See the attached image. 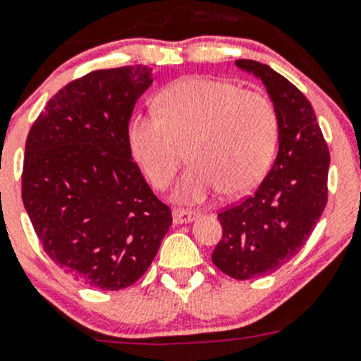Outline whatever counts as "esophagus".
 I'll list each match as a JSON object with an SVG mask.
<instances>
[{
    "mask_svg": "<svg viewBox=\"0 0 361 361\" xmlns=\"http://www.w3.org/2000/svg\"><path fill=\"white\" fill-rule=\"evenodd\" d=\"M197 216H199L197 211H188V209H174L173 211L174 224H178V225L190 224V221H194Z\"/></svg>",
    "mask_w": 361,
    "mask_h": 361,
    "instance_id": "34e87169",
    "label": "esophagus"
}]
</instances>
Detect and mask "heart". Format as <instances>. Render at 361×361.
I'll list each match as a JSON object with an SVG mask.
<instances>
[{
	"instance_id": "b5f03b06",
	"label": "heart",
	"mask_w": 361,
	"mask_h": 361,
	"mask_svg": "<svg viewBox=\"0 0 361 361\" xmlns=\"http://www.w3.org/2000/svg\"><path fill=\"white\" fill-rule=\"evenodd\" d=\"M155 113L130 118V154L148 181L164 190L187 148L192 166L174 190L178 202H202L220 190L228 197L246 194L271 167L279 122L262 94L227 80L190 76L159 94Z\"/></svg>"
}]
</instances>
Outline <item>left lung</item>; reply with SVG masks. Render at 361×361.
I'll use <instances>...</instances> for the list:
<instances>
[{
  "mask_svg": "<svg viewBox=\"0 0 361 361\" xmlns=\"http://www.w3.org/2000/svg\"><path fill=\"white\" fill-rule=\"evenodd\" d=\"M235 66L264 83L279 122L278 157L250 197L218 213L224 234L213 264L234 279L271 274L292 260L329 199L330 154L314 110L292 82L257 61Z\"/></svg>",
  "mask_w": 361,
  "mask_h": 361,
  "instance_id": "8db88e82",
  "label": "left lung"
}]
</instances>
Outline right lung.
<instances>
[{"instance_id": "right-lung-1", "label": "right lung", "mask_w": 361, "mask_h": 361, "mask_svg": "<svg viewBox=\"0 0 361 361\" xmlns=\"http://www.w3.org/2000/svg\"><path fill=\"white\" fill-rule=\"evenodd\" d=\"M152 68L97 69L64 85L25 141L23 202L45 253L99 290L134 285L173 224L127 140Z\"/></svg>"}]
</instances>
